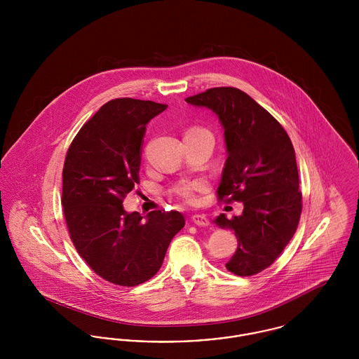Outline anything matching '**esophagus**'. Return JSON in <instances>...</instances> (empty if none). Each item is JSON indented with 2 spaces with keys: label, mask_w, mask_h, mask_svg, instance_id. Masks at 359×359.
<instances>
[{
  "label": "esophagus",
  "mask_w": 359,
  "mask_h": 359,
  "mask_svg": "<svg viewBox=\"0 0 359 359\" xmlns=\"http://www.w3.org/2000/svg\"><path fill=\"white\" fill-rule=\"evenodd\" d=\"M191 220H193L194 224H196L199 226H208L209 225V220L205 215H193Z\"/></svg>",
  "instance_id": "obj_1"
}]
</instances>
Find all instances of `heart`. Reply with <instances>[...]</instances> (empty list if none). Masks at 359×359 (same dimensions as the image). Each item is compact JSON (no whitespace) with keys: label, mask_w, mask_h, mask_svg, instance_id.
<instances>
[{"label":"heart","mask_w":359,"mask_h":359,"mask_svg":"<svg viewBox=\"0 0 359 359\" xmlns=\"http://www.w3.org/2000/svg\"><path fill=\"white\" fill-rule=\"evenodd\" d=\"M201 131H206V130H202V128H190L187 134H196V133H201ZM205 189V182L202 180H187V182H182L180 184H177L175 189H173V194L184 201L186 203H190L194 205L198 201V193H201L202 190Z\"/></svg>","instance_id":"1"}]
</instances>
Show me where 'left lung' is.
<instances>
[{"instance_id": "1", "label": "left lung", "mask_w": 359, "mask_h": 359, "mask_svg": "<svg viewBox=\"0 0 359 359\" xmlns=\"http://www.w3.org/2000/svg\"><path fill=\"white\" fill-rule=\"evenodd\" d=\"M219 116L226 161L217 196L243 202V213L215 224L233 229L238 248L225 268L252 276L271 266L294 236L302 213V193L295 150L276 118L245 91L215 87L186 98Z\"/></svg>"}]
</instances>
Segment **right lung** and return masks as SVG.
Here are the masks:
<instances>
[{
  "instance_id": "1",
  "label": "right lung",
  "mask_w": 359,
  "mask_h": 359,
  "mask_svg": "<svg viewBox=\"0 0 359 359\" xmlns=\"http://www.w3.org/2000/svg\"><path fill=\"white\" fill-rule=\"evenodd\" d=\"M166 107L111 100L83 126L65 157L61 203L71 241L98 276L117 285L134 287L154 276L186 222L173 210L143 217L123 208L139 184L146 124Z\"/></svg>"
}]
</instances>
